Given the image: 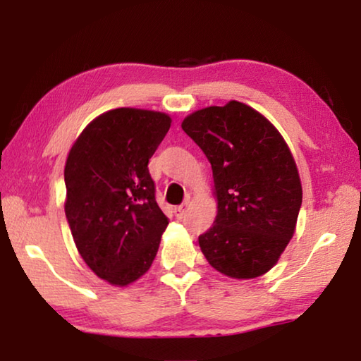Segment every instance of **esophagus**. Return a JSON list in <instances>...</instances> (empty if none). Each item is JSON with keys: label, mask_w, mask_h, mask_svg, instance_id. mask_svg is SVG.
<instances>
[{"label": "esophagus", "mask_w": 361, "mask_h": 361, "mask_svg": "<svg viewBox=\"0 0 361 361\" xmlns=\"http://www.w3.org/2000/svg\"><path fill=\"white\" fill-rule=\"evenodd\" d=\"M186 209H188V204H183V205H178V207H175V216L176 218H183L185 216V213H186Z\"/></svg>", "instance_id": "esophagus-1"}]
</instances>
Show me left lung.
Instances as JSON below:
<instances>
[{"label": "left lung", "mask_w": 361, "mask_h": 361, "mask_svg": "<svg viewBox=\"0 0 361 361\" xmlns=\"http://www.w3.org/2000/svg\"><path fill=\"white\" fill-rule=\"evenodd\" d=\"M183 130L212 164L215 224L199 237L209 264L231 279H256L285 252L302 202L291 151L276 126L245 103L207 106Z\"/></svg>", "instance_id": "8db88e82"}]
</instances>
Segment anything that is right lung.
Listing matches in <instances>:
<instances>
[{
	"mask_svg": "<svg viewBox=\"0 0 361 361\" xmlns=\"http://www.w3.org/2000/svg\"><path fill=\"white\" fill-rule=\"evenodd\" d=\"M172 118L116 108L79 133L65 162V213L85 264L109 285L127 286L156 258L169 219L154 197L148 162Z\"/></svg>",
	"mask_w": 361,
	"mask_h": 361,
	"instance_id": "add662e5",
	"label": "right lung"
}]
</instances>
